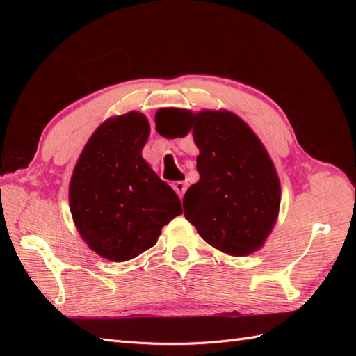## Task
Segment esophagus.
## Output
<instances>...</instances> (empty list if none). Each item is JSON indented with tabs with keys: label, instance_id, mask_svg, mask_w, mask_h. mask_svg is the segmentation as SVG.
I'll use <instances>...</instances> for the list:
<instances>
[{
	"label": "esophagus",
	"instance_id": "obj_1",
	"mask_svg": "<svg viewBox=\"0 0 356 356\" xmlns=\"http://www.w3.org/2000/svg\"><path fill=\"white\" fill-rule=\"evenodd\" d=\"M172 187H174V190L177 191V195L181 199L184 197V193L187 190V182L186 181H177V182H174V184H172Z\"/></svg>",
	"mask_w": 356,
	"mask_h": 356
}]
</instances>
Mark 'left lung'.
Listing matches in <instances>:
<instances>
[{"mask_svg":"<svg viewBox=\"0 0 356 356\" xmlns=\"http://www.w3.org/2000/svg\"><path fill=\"white\" fill-rule=\"evenodd\" d=\"M163 118L179 123L181 135L191 132L199 148L200 178L182 200L186 218L224 254L246 257L260 250L281 207V181L260 138L227 110L160 108L156 129Z\"/></svg>","mask_w":356,"mask_h":356,"instance_id":"1","label":"left lung"}]
</instances>
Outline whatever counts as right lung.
Instances as JSON below:
<instances>
[{
    "mask_svg": "<svg viewBox=\"0 0 356 356\" xmlns=\"http://www.w3.org/2000/svg\"><path fill=\"white\" fill-rule=\"evenodd\" d=\"M149 136L139 111L114 115L86 143L70 181V209L93 252L123 263L154 246L182 213L177 193L143 157Z\"/></svg>",
    "mask_w": 356,
    "mask_h": 356,
    "instance_id": "1",
    "label": "right lung"
}]
</instances>
